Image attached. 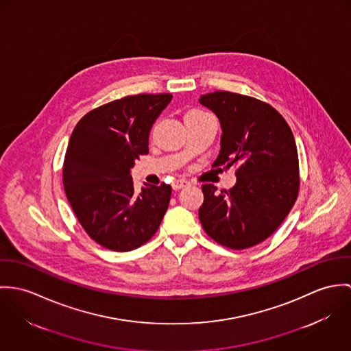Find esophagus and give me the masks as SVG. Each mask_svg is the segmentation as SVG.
Returning <instances> with one entry per match:
<instances>
[{
    "label": "esophagus",
    "mask_w": 351,
    "mask_h": 351,
    "mask_svg": "<svg viewBox=\"0 0 351 351\" xmlns=\"http://www.w3.org/2000/svg\"><path fill=\"white\" fill-rule=\"evenodd\" d=\"M189 186H190V182H187L184 179H178L172 183L173 190H180V189H184V187H189Z\"/></svg>",
    "instance_id": "esophagus-1"
}]
</instances>
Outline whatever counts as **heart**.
Segmentation results:
<instances>
[{
	"label": "heart",
	"instance_id": "b5f03b06",
	"mask_svg": "<svg viewBox=\"0 0 351 351\" xmlns=\"http://www.w3.org/2000/svg\"><path fill=\"white\" fill-rule=\"evenodd\" d=\"M204 113H202V112H199V110H193V112H190L187 116H203Z\"/></svg>",
	"mask_w": 351,
	"mask_h": 351
}]
</instances>
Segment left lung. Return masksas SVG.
I'll use <instances>...</instances> for the list:
<instances>
[{"instance_id":"8db88e82","label":"left lung","mask_w":351,"mask_h":351,"mask_svg":"<svg viewBox=\"0 0 351 351\" xmlns=\"http://www.w3.org/2000/svg\"><path fill=\"white\" fill-rule=\"evenodd\" d=\"M199 104L221 123V151L213 167L237 165V182L217 193L204 184L199 219L204 232L230 249L265 241L281 225L299 193V158L291 128L271 105L256 98L214 91Z\"/></svg>"}]
</instances>
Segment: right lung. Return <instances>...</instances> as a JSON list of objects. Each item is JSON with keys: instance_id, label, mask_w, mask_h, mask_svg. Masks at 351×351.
<instances>
[{"instance_id": "1", "label": "right lung", "mask_w": 351, "mask_h": 351, "mask_svg": "<svg viewBox=\"0 0 351 351\" xmlns=\"http://www.w3.org/2000/svg\"><path fill=\"white\" fill-rule=\"evenodd\" d=\"M171 94L123 97L87 113L70 137L63 186L79 223L97 243L129 252L149 241L171 199V186L134 191L130 169L147 155L149 132Z\"/></svg>"}]
</instances>
